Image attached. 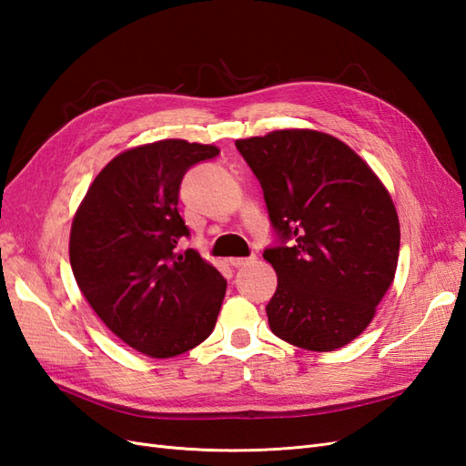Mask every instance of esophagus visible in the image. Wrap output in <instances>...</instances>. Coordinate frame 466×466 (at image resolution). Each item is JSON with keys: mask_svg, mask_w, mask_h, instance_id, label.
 Masks as SVG:
<instances>
[{"mask_svg": "<svg viewBox=\"0 0 466 466\" xmlns=\"http://www.w3.org/2000/svg\"><path fill=\"white\" fill-rule=\"evenodd\" d=\"M229 263H231V267H235V268H243V267H247V265L255 263V257H233V258H229Z\"/></svg>", "mask_w": 466, "mask_h": 466, "instance_id": "1", "label": "esophagus"}]
</instances>
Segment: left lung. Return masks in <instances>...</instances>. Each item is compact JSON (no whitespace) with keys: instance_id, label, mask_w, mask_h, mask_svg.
<instances>
[{"instance_id":"1","label":"left lung","mask_w":466,"mask_h":466,"mask_svg":"<svg viewBox=\"0 0 466 466\" xmlns=\"http://www.w3.org/2000/svg\"><path fill=\"white\" fill-rule=\"evenodd\" d=\"M282 243L263 257L279 285L268 326L285 342L332 351L366 330L391 287L400 219L376 172L330 134L275 130L237 140Z\"/></svg>"}]
</instances>
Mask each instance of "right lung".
Segmentation results:
<instances>
[{
	"instance_id": "add662e5",
	"label": "right lung",
	"mask_w": 466,
	"mask_h": 466,
	"mask_svg": "<svg viewBox=\"0 0 466 466\" xmlns=\"http://www.w3.org/2000/svg\"><path fill=\"white\" fill-rule=\"evenodd\" d=\"M219 154L179 138L124 150L100 169L78 206L69 239L83 297L124 344L150 358L199 346L215 328L227 280L196 251L177 211L181 177Z\"/></svg>"
}]
</instances>
